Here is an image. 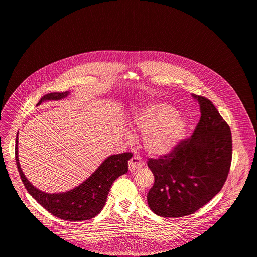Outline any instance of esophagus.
Segmentation results:
<instances>
[{"label":"esophagus","mask_w":257,"mask_h":257,"mask_svg":"<svg viewBox=\"0 0 257 257\" xmlns=\"http://www.w3.org/2000/svg\"><path fill=\"white\" fill-rule=\"evenodd\" d=\"M143 165H144V162L138 156H134L128 162V168L131 171H135L136 169H139Z\"/></svg>","instance_id":"1"}]
</instances>
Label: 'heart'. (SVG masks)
<instances>
[{
    "instance_id": "heart-1",
    "label": "heart",
    "mask_w": 257,
    "mask_h": 257,
    "mask_svg": "<svg viewBox=\"0 0 257 257\" xmlns=\"http://www.w3.org/2000/svg\"><path fill=\"white\" fill-rule=\"evenodd\" d=\"M134 123L145 135L144 148L149 155L162 157L170 154L185 138L187 120L176 114L173 106L166 102H151L135 111Z\"/></svg>"
}]
</instances>
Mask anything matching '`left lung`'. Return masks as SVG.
I'll return each instance as SVG.
<instances>
[{
	"label": "left lung",
	"instance_id": "left-lung-1",
	"mask_svg": "<svg viewBox=\"0 0 257 257\" xmlns=\"http://www.w3.org/2000/svg\"><path fill=\"white\" fill-rule=\"evenodd\" d=\"M201 117L192 135L173 152L150 159L155 176L149 190L150 209L158 216L181 217L196 212L222 189L232 160V137L227 122L208 98L192 95Z\"/></svg>",
	"mask_w": 257,
	"mask_h": 257
}]
</instances>
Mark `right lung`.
<instances>
[{
	"label": "right lung",
	"mask_w": 257,
	"mask_h": 257,
	"mask_svg": "<svg viewBox=\"0 0 257 257\" xmlns=\"http://www.w3.org/2000/svg\"><path fill=\"white\" fill-rule=\"evenodd\" d=\"M68 95L69 92L50 93L43 95L37 105L46 100H60ZM15 143L16 165L28 192L53 216L68 221L91 219L100 213L112 184L127 172V162L133 157L132 153L110 156L78 187L66 192L46 193L34 187L22 172L18 160V133Z\"/></svg>",
	"instance_id": "1"
}]
</instances>
